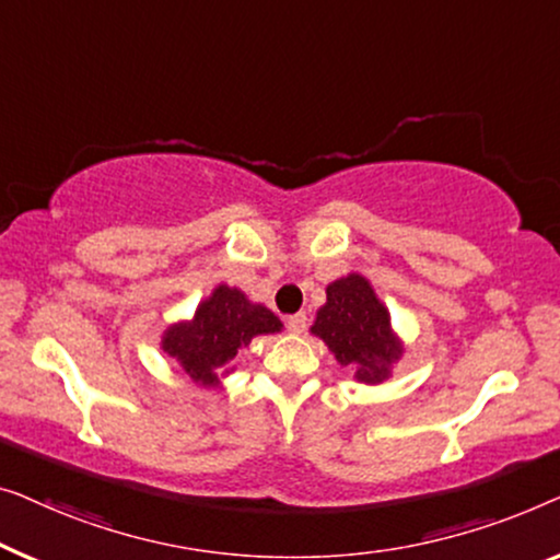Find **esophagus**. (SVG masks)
Here are the masks:
<instances>
[{
  "label": "esophagus",
  "instance_id": "1",
  "mask_svg": "<svg viewBox=\"0 0 560 560\" xmlns=\"http://www.w3.org/2000/svg\"><path fill=\"white\" fill-rule=\"evenodd\" d=\"M287 327H289V332H294V335H302L304 329H306V314H304V312H299V314H291V317L287 319Z\"/></svg>",
  "mask_w": 560,
  "mask_h": 560
}]
</instances>
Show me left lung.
I'll list each match as a JSON object with an SVG mask.
<instances>
[{
  "instance_id": "1",
  "label": "left lung",
  "mask_w": 560,
  "mask_h": 560,
  "mask_svg": "<svg viewBox=\"0 0 560 560\" xmlns=\"http://www.w3.org/2000/svg\"><path fill=\"white\" fill-rule=\"evenodd\" d=\"M312 332L327 342L340 365L355 370L358 381L365 383H381L400 355L388 312L358 273L329 283L327 304L317 312Z\"/></svg>"
}]
</instances>
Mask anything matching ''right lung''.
<instances>
[{
    "mask_svg": "<svg viewBox=\"0 0 560 560\" xmlns=\"http://www.w3.org/2000/svg\"><path fill=\"white\" fill-rule=\"evenodd\" d=\"M279 329V317L266 306L250 304L238 289L218 287L208 302L200 304L192 322L167 329L162 348L179 360L195 383L212 385L218 381L215 370L233 360L241 345Z\"/></svg>",
    "mask_w": 560,
    "mask_h": 560,
    "instance_id": "add662e5",
    "label": "right lung"
}]
</instances>
